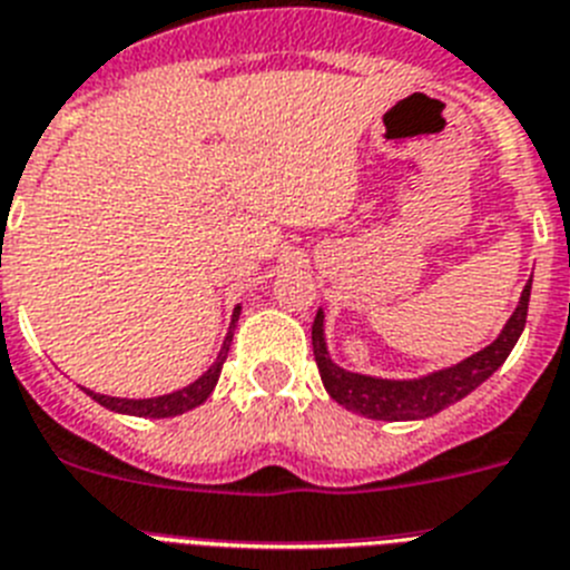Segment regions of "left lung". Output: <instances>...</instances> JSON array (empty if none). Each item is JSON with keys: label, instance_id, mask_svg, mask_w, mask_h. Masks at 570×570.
<instances>
[{"label": "left lung", "instance_id": "left-lung-1", "mask_svg": "<svg viewBox=\"0 0 570 570\" xmlns=\"http://www.w3.org/2000/svg\"><path fill=\"white\" fill-rule=\"evenodd\" d=\"M531 281L524 284L517 309H513L511 318L504 321L502 333L491 344L462 358L459 364L433 370L428 375H415V379H381V375L353 373V370L335 364L324 335L326 315L318 306V315L313 321V353L318 361V373L326 393L333 395L341 407L367 415L375 422H422V419L442 413L444 407L462 402L464 395L473 393L482 381L491 379L502 367L504 358L511 355L524 330V318H528Z\"/></svg>", "mask_w": 570, "mask_h": 570}]
</instances>
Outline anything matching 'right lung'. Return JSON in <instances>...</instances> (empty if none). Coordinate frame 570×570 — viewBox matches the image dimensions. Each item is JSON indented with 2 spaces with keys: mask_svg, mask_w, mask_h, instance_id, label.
<instances>
[{
  "mask_svg": "<svg viewBox=\"0 0 570 570\" xmlns=\"http://www.w3.org/2000/svg\"><path fill=\"white\" fill-rule=\"evenodd\" d=\"M237 318H240V304H237L235 313H232L229 333H226L224 346H220L217 358L212 361V367L206 370L200 379H195L191 384H186V387L175 390V393L151 395V399H117V395H102V393H94V390H86V387L82 390H86V395H91L94 402L102 404L106 410H111V413H120V415H137V419H171V415L189 413V410L200 407V404L212 395V390H215L217 379H220V367H224L226 355H229L232 338H235Z\"/></svg>",
  "mask_w": 570,
  "mask_h": 570,
  "instance_id": "1",
  "label": "right lung"
}]
</instances>
